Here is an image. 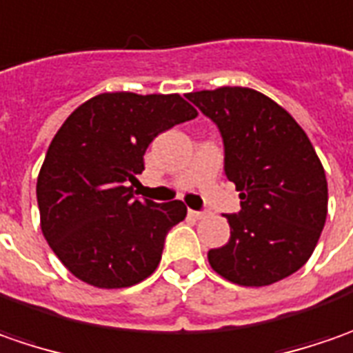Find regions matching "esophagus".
<instances>
[{"label":"esophagus","mask_w":353,"mask_h":353,"mask_svg":"<svg viewBox=\"0 0 353 353\" xmlns=\"http://www.w3.org/2000/svg\"><path fill=\"white\" fill-rule=\"evenodd\" d=\"M189 214L193 216V219H205L207 216V211H189Z\"/></svg>","instance_id":"esophagus-1"}]
</instances>
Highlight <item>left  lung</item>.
<instances>
[{
  "label": "left lung",
  "instance_id": "left-lung-1",
  "mask_svg": "<svg viewBox=\"0 0 353 353\" xmlns=\"http://www.w3.org/2000/svg\"><path fill=\"white\" fill-rule=\"evenodd\" d=\"M213 121L225 146V174L240 211L225 214L230 238L209 250L225 279L246 287L281 281L310 258L326 223L328 185L309 137L283 107L248 88L188 93Z\"/></svg>",
  "mask_w": 353,
  "mask_h": 353
}]
</instances>
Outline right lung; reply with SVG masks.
<instances>
[{
	"label": "right lung",
	"mask_w": 353,
	"mask_h": 353,
	"mask_svg": "<svg viewBox=\"0 0 353 353\" xmlns=\"http://www.w3.org/2000/svg\"><path fill=\"white\" fill-rule=\"evenodd\" d=\"M197 117L177 93L95 95L68 117L37 179L41 228L58 260L101 289L130 287L158 268L181 201L134 197L144 152L160 132Z\"/></svg>",
	"instance_id": "1"
}]
</instances>
